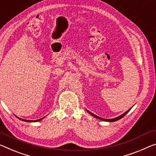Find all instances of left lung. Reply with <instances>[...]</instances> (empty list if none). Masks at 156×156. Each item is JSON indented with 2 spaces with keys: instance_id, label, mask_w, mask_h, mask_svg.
Listing matches in <instances>:
<instances>
[{
  "instance_id": "1",
  "label": "left lung",
  "mask_w": 156,
  "mask_h": 156,
  "mask_svg": "<svg viewBox=\"0 0 156 156\" xmlns=\"http://www.w3.org/2000/svg\"><path fill=\"white\" fill-rule=\"evenodd\" d=\"M131 108H130L129 110H128L126 112H124L123 114H122V115H121L120 116H119V117H115V118H113V119H104V118H102V117H98V116H97V115H95L94 114H93V113H91V112H90V111H88L87 110H87V112L89 113V114H90V115L92 116V117H95V118H96V119H100V120H101V121H104V122H116V121H118V120H119L120 119H122V117H124V116L126 115V114L129 112V111L131 110Z\"/></svg>"
}]
</instances>
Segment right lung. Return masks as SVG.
Listing matches in <instances>:
<instances>
[{"label": "right lung", "instance_id": "obj_1", "mask_svg": "<svg viewBox=\"0 0 156 156\" xmlns=\"http://www.w3.org/2000/svg\"><path fill=\"white\" fill-rule=\"evenodd\" d=\"M16 117L18 118L19 119H20L21 121H23V122H39V121L42 120L45 117H43V118H41V119H37V120H26V119H21V118H19L18 117Z\"/></svg>", "mask_w": 156, "mask_h": 156}]
</instances>
